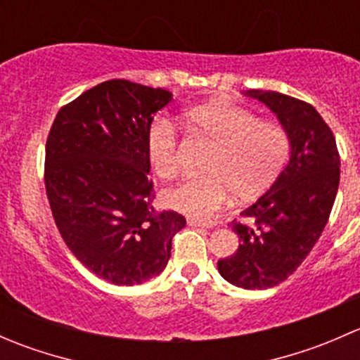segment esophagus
Masks as SVG:
<instances>
[{"instance_id": "obj_1", "label": "esophagus", "mask_w": 360, "mask_h": 360, "mask_svg": "<svg viewBox=\"0 0 360 360\" xmlns=\"http://www.w3.org/2000/svg\"><path fill=\"white\" fill-rule=\"evenodd\" d=\"M188 224H190V226H202V228H209V224H207V223H202V221H197V219H188Z\"/></svg>"}]
</instances>
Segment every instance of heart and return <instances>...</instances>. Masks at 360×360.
Returning a JSON list of instances; mask_svg holds the SVG:
<instances>
[{
  "instance_id": "obj_1",
  "label": "heart",
  "mask_w": 360,
  "mask_h": 360,
  "mask_svg": "<svg viewBox=\"0 0 360 360\" xmlns=\"http://www.w3.org/2000/svg\"><path fill=\"white\" fill-rule=\"evenodd\" d=\"M191 130L205 137L214 151L203 165L205 176L190 177L165 191L174 209L210 221L231 195L249 202L271 186L288 162L291 139L281 123L259 120L256 112L231 103H212L186 112ZM146 155L160 179H174L183 169L179 132L167 116L148 127Z\"/></svg>"
}]
</instances>
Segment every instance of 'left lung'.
<instances>
[{
	"mask_svg": "<svg viewBox=\"0 0 360 360\" xmlns=\"http://www.w3.org/2000/svg\"><path fill=\"white\" fill-rule=\"evenodd\" d=\"M278 116L291 139V160L274 186L233 219V256L217 261L221 277L244 289H266L297 270L324 231L340 184L333 130L311 104L281 92L249 90Z\"/></svg>",
	"mask_w": 360,
	"mask_h": 360,
	"instance_id": "8db88e82",
	"label": "left lung"
}]
</instances>
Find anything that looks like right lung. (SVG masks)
I'll return each instance as SVG.
<instances>
[{"mask_svg":"<svg viewBox=\"0 0 360 360\" xmlns=\"http://www.w3.org/2000/svg\"><path fill=\"white\" fill-rule=\"evenodd\" d=\"M172 101L165 89L108 79L57 112L45 146V190L76 259L116 285H137L167 266L183 214L157 210L148 127Z\"/></svg>","mask_w":360,"mask_h":360,"instance_id":"1","label":"right lung"}]
</instances>
